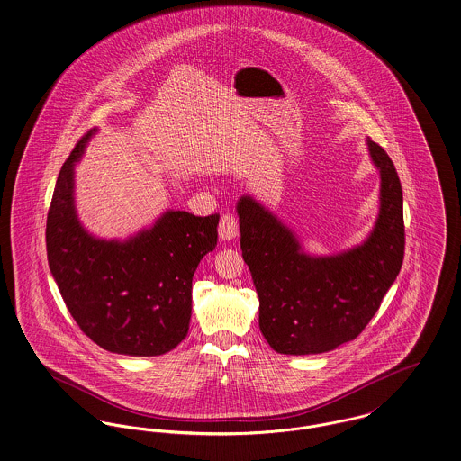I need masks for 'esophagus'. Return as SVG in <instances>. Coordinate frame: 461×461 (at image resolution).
<instances>
[{
    "label": "esophagus",
    "instance_id": "34e87169",
    "mask_svg": "<svg viewBox=\"0 0 461 461\" xmlns=\"http://www.w3.org/2000/svg\"><path fill=\"white\" fill-rule=\"evenodd\" d=\"M240 232V221L238 218L232 215V213H225V215L220 218V223H218V236L220 240L223 241H230L238 236Z\"/></svg>",
    "mask_w": 461,
    "mask_h": 461
}]
</instances>
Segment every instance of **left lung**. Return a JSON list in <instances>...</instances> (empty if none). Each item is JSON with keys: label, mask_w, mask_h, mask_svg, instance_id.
Listing matches in <instances>:
<instances>
[{"label": "left lung", "mask_w": 461, "mask_h": 461, "mask_svg": "<svg viewBox=\"0 0 461 461\" xmlns=\"http://www.w3.org/2000/svg\"><path fill=\"white\" fill-rule=\"evenodd\" d=\"M381 208L364 245L309 257L276 216L245 195L238 203L241 249L258 294V325L283 355L325 353L362 334L397 279L403 260V199L397 169L372 140Z\"/></svg>", "instance_id": "left-lung-1"}]
</instances>
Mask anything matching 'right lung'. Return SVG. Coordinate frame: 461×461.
<instances>
[{"label":"right lung","instance_id":"add662e5","mask_svg":"<svg viewBox=\"0 0 461 461\" xmlns=\"http://www.w3.org/2000/svg\"><path fill=\"white\" fill-rule=\"evenodd\" d=\"M89 131L62 164L47 216V258L62 301L97 346L131 357H157L188 332L192 277L216 246L220 215L167 212L129 241L95 240L73 204V166Z\"/></svg>","mask_w":461,"mask_h":461}]
</instances>
